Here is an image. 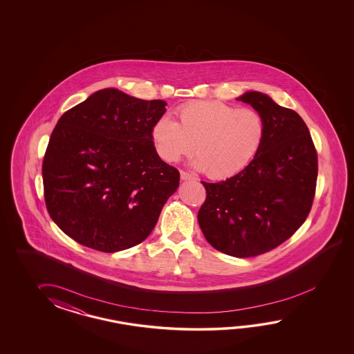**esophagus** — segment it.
<instances>
[{
  "label": "esophagus",
  "mask_w": 354,
  "mask_h": 354,
  "mask_svg": "<svg viewBox=\"0 0 354 354\" xmlns=\"http://www.w3.org/2000/svg\"><path fill=\"white\" fill-rule=\"evenodd\" d=\"M180 180H196L197 177L194 174H189V172H186V171H180Z\"/></svg>",
  "instance_id": "obj_1"
}]
</instances>
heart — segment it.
Instances as JSON below:
<instances>
[{
	"label": "heart",
	"instance_id": "1",
	"mask_svg": "<svg viewBox=\"0 0 354 354\" xmlns=\"http://www.w3.org/2000/svg\"><path fill=\"white\" fill-rule=\"evenodd\" d=\"M178 121L162 116L151 136L160 158L177 162L197 154L194 166L212 180H225L252 163L266 136V121L254 109L221 101H192L176 111Z\"/></svg>",
	"mask_w": 354,
	"mask_h": 354
}]
</instances>
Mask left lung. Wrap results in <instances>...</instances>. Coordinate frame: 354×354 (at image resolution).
I'll list each match as a JSON object with an SVG mask.
<instances>
[{
  "instance_id": "obj_1",
  "label": "left lung",
  "mask_w": 354,
  "mask_h": 354,
  "mask_svg": "<svg viewBox=\"0 0 354 354\" xmlns=\"http://www.w3.org/2000/svg\"><path fill=\"white\" fill-rule=\"evenodd\" d=\"M266 121L256 158L233 177L203 182L198 224L206 241L227 256L247 258L277 248L308 218L315 196L317 153L305 121L261 92H247Z\"/></svg>"
}]
</instances>
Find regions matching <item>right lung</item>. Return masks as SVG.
Returning a JSON list of instances; mask_svg holds the SVG:
<instances>
[{"mask_svg":"<svg viewBox=\"0 0 354 354\" xmlns=\"http://www.w3.org/2000/svg\"><path fill=\"white\" fill-rule=\"evenodd\" d=\"M166 105L105 88L60 116L43 159L44 200L73 241L113 253L151 233L180 185L151 136Z\"/></svg>","mask_w":354,"mask_h":354,"instance_id":"obj_1","label":"right lung"}]
</instances>
